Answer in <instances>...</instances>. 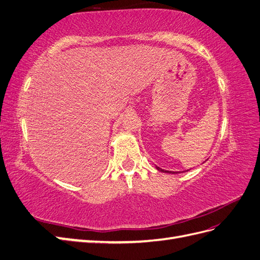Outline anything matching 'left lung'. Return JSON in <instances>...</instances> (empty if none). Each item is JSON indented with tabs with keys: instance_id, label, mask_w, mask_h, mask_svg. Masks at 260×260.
Here are the masks:
<instances>
[{
	"instance_id": "1",
	"label": "left lung",
	"mask_w": 260,
	"mask_h": 260,
	"mask_svg": "<svg viewBox=\"0 0 260 260\" xmlns=\"http://www.w3.org/2000/svg\"><path fill=\"white\" fill-rule=\"evenodd\" d=\"M157 168V170H159V171H161V172H167V174H177V172H174V171H168V170H164V169H161V168H159V167H156ZM188 171V170H187Z\"/></svg>"
}]
</instances>
